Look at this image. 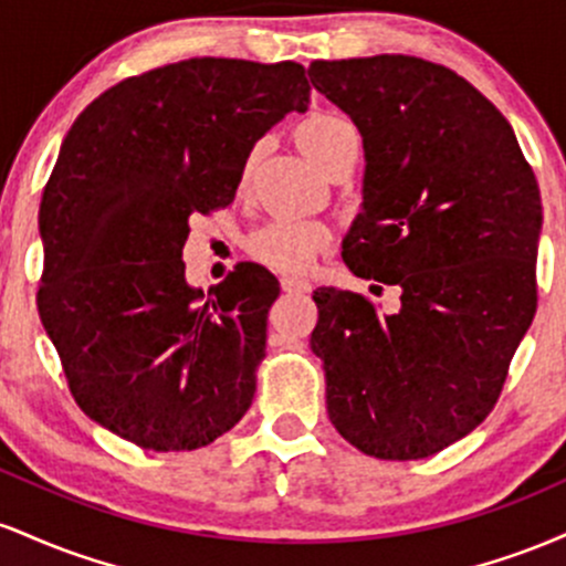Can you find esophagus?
Listing matches in <instances>:
<instances>
[{"label": "esophagus", "mask_w": 566, "mask_h": 566, "mask_svg": "<svg viewBox=\"0 0 566 566\" xmlns=\"http://www.w3.org/2000/svg\"><path fill=\"white\" fill-rule=\"evenodd\" d=\"M282 290L290 292V295H303V292H311V282L301 276H284L282 279Z\"/></svg>", "instance_id": "esophagus-1"}]
</instances>
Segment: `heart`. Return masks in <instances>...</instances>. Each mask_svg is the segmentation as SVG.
<instances>
[{
	"mask_svg": "<svg viewBox=\"0 0 566 566\" xmlns=\"http://www.w3.org/2000/svg\"><path fill=\"white\" fill-rule=\"evenodd\" d=\"M348 140H359V135L348 119L337 114H311L297 127V146L316 167L327 165L329 157ZM327 242L329 229L319 220L276 218L250 233L247 252L279 274H303Z\"/></svg>",
	"mask_w": 566,
	"mask_h": 566,
	"instance_id": "b5f03b06",
	"label": "heart"
}]
</instances>
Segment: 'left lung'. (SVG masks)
Here are the masks:
<instances>
[{
  "label": "left lung",
  "instance_id": "obj_1",
  "mask_svg": "<svg viewBox=\"0 0 566 566\" xmlns=\"http://www.w3.org/2000/svg\"><path fill=\"white\" fill-rule=\"evenodd\" d=\"M308 76L365 146L343 261L373 292L399 290L394 314L314 292L329 420L373 458H428L490 415L527 335L541 188L509 119L450 69L373 55L314 61Z\"/></svg>",
  "mask_w": 566,
  "mask_h": 566
}]
</instances>
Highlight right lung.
Wrapping results in <instances>:
<instances>
[{
    "mask_svg": "<svg viewBox=\"0 0 566 566\" xmlns=\"http://www.w3.org/2000/svg\"><path fill=\"white\" fill-rule=\"evenodd\" d=\"M301 63L191 57L114 84L76 116L39 205V319L90 420L143 450H199L242 420L274 274L186 282L188 220L233 201L252 146L305 114Z\"/></svg>",
    "mask_w": 566,
    "mask_h": 566,
    "instance_id": "1",
    "label": "right lung"
}]
</instances>
